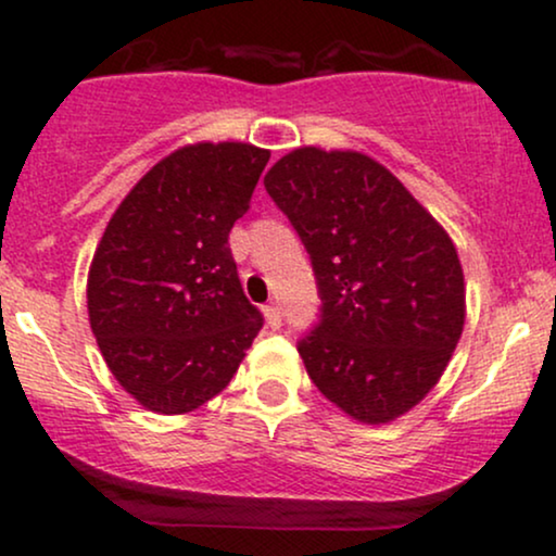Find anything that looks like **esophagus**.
<instances>
[{
	"label": "esophagus",
	"instance_id": "34e87169",
	"mask_svg": "<svg viewBox=\"0 0 556 556\" xmlns=\"http://www.w3.org/2000/svg\"><path fill=\"white\" fill-rule=\"evenodd\" d=\"M264 316H266V324H269L271 329H279V327H282V308H279L277 303L266 305V308H264Z\"/></svg>",
	"mask_w": 556,
	"mask_h": 556
}]
</instances>
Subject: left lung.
Segmentation results:
<instances>
[{
  "instance_id": "obj_1",
  "label": "left lung",
  "mask_w": 556,
  "mask_h": 556,
  "mask_svg": "<svg viewBox=\"0 0 556 556\" xmlns=\"http://www.w3.org/2000/svg\"><path fill=\"white\" fill-rule=\"evenodd\" d=\"M264 188L314 266L321 308L298 353L318 392L363 424L407 413L463 334L452 240L392 172L353 151H292Z\"/></svg>"
}]
</instances>
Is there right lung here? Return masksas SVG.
<instances>
[{
    "instance_id": "1",
    "label": "right lung",
    "mask_w": 556,
    "mask_h": 556,
    "mask_svg": "<svg viewBox=\"0 0 556 556\" xmlns=\"http://www.w3.org/2000/svg\"><path fill=\"white\" fill-rule=\"evenodd\" d=\"M269 151L185 146L146 172L106 225L88 316L114 379L164 416L229 384L264 316L242 292L229 229L251 208Z\"/></svg>"
}]
</instances>
